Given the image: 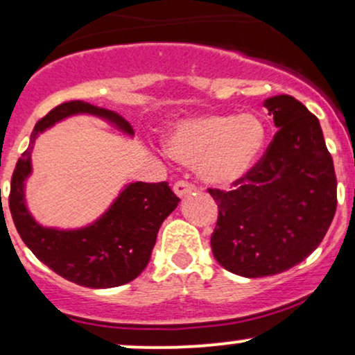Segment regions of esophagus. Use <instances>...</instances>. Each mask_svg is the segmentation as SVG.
I'll return each instance as SVG.
<instances>
[{
	"label": "esophagus",
	"mask_w": 355,
	"mask_h": 355,
	"mask_svg": "<svg viewBox=\"0 0 355 355\" xmlns=\"http://www.w3.org/2000/svg\"><path fill=\"white\" fill-rule=\"evenodd\" d=\"M195 190H197V189H195V185H191V183L185 182V180H178L173 185V191L177 193V197H180V198L187 197V195H190V193H193Z\"/></svg>",
	"instance_id": "esophagus-1"
}]
</instances>
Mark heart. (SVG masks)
Segmentation results:
<instances>
[{
	"label": "heart",
	"instance_id": "b5f03b06",
	"mask_svg": "<svg viewBox=\"0 0 355 355\" xmlns=\"http://www.w3.org/2000/svg\"><path fill=\"white\" fill-rule=\"evenodd\" d=\"M266 144L267 126L254 113L187 118L165 138L170 157L197 166L211 185H232L245 177L262 158Z\"/></svg>",
	"mask_w": 355,
	"mask_h": 355
}]
</instances>
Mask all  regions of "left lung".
I'll return each instance as SVG.
<instances>
[{"label": "left lung", "instance_id": "1", "mask_svg": "<svg viewBox=\"0 0 355 355\" xmlns=\"http://www.w3.org/2000/svg\"><path fill=\"white\" fill-rule=\"evenodd\" d=\"M277 130L234 190L209 189L218 205L214 257L248 279L275 275L319 247L337 209V178L319 120L291 95L266 100Z\"/></svg>", "mask_w": 355, "mask_h": 355}]
</instances>
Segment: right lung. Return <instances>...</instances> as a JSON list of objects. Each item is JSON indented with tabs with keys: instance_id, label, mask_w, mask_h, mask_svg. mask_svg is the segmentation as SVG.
I'll list each match as a JSON object with an SVG mask.
<instances>
[{
	"instance_id": "add662e5",
	"label": "right lung",
	"mask_w": 355,
	"mask_h": 355,
	"mask_svg": "<svg viewBox=\"0 0 355 355\" xmlns=\"http://www.w3.org/2000/svg\"><path fill=\"white\" fill-rule=\"evenodd\" d=\"M88 113L105 118L121 132L133 128L116 113L87 101H67L53 108L35 125L30 146L11 177L10 210L15 227L26 247L53 272L73 284L89 288H110L132 282L144 272L164 220L177 209L180 198L166 182L128 183L112 207L92 225L76 230H56L40 225L24 202V180L31 173V150L40 133L63 118Z\"/></svg>"
}]
</instances>
